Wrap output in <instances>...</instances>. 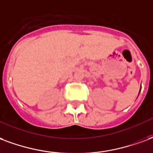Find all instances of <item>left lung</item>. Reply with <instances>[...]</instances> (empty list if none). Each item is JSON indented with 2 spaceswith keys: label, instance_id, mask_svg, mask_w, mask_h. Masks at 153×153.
Instances as JSON below:
<instances>
[{
  "label": "left lung",
  "instance_id": "1",
  "mask_svg": "<svg viewBox=\"0 0 153 153\" xmlns=\"http://www.w3.org/2000/svg\"><path fill=\"white\" fill-rule=\"evenodd\" d=\"M140 90H141V87H140Z\"/></svg>",
  "mask_w": 153,
  "mask_h": 153
}]
</instances>
